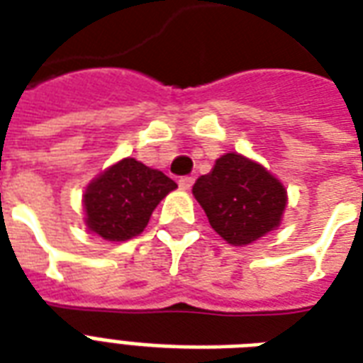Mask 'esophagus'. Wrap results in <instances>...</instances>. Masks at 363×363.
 Listing matches in <instances>:
<instances>
[{
	"mask_svg": "<svg viewBox=\"0 0 363 363\" xmlns=\"http://www.w3.org/2000/svg\"><path fill=\"white\" fill-rule=\"evenodd\" d=\"M179 189H184V191H189L191 187H193V184H195V179L191 178V176H184V178H179Z\"/></svg>",
	"mask_w": 363,
	"mask_h": 363,
	"instance_id": "34e87169",
	"label": "esophagus"
}]
</instances>
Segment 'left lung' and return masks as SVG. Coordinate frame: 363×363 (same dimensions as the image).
<instances>
[{
    "label": "left lung",
    "mask_w": 363,
    "mask_h": 363,
    "mask_svg": "<svg viewBox=\"0 0 363 363\" xmlns=\"http://www.w3.org/2000/svg\"><path fill=\"white\" fill-rule=\"evenodd\" d=\"M210 225L233 246L252 244L277 229L288 195L267 168L240 153L221 155L193 185Z\"/></svg>",
    "instance_id": "1"
}]
</instances>
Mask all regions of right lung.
<instances>
[{"instance_id":"right-lung-1","label":"right lung","mask_w":363,"mask_h":363,"mask_svg":"<svg viewBox=\"0 0 363 363\" xmlns=\"http://www.w3.org/2000/svg\"><path fill=\"white\" fill-rule=\"evenodd\" d=\"M178 187L174 179L136 159H123L104 170L83 195L89 231L109 242L138 237L157 204Z\"/></svg>"}]
</instances>
